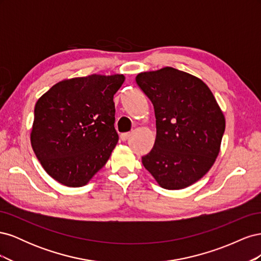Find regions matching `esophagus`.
<instances>
[{
  "mask_svg": "<svg viewBox=\"0 0 261 261\" xmlns=\"http://www.w3.org/2000/svg\"><path fill=\"white\" fill-rule=\"evenodd\" d=\"M129 136H130V133H123V134H121L120 138L122 141H126L129 138Z\"/></svg>",
  "mask_w": 261,
  "mask_h": 261,
  "instance_id": "esophagus-1",
  "label": "esophagus"
}]
</instances>
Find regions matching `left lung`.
I'll list each match as a JSON object with an SVG mask.
<instances>
[{
    "label": "left lung",
    "mask_w": 261,
    "mask_h": 261,
    "mask_svg": "<svg viewBox=\"0 0 261 261\" xmlns=\"http://www.w3.org/2000/svg\"><path fill=\"white\" fill-rule=\"evenodd\" d=\"M152 102L155 115L153 148L143 164L165 189H183L211 169L225 129L222 110L200 78L173 67L136 76Z\"/></svg>",
    "instance_id": "left-lung-1"
}]
</instances>
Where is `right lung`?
Masks as SVG:
<instances>
[{
	"label": "right lung",
	"instance_id": "1",
	"mask_svg": "<svg viewBox=\"0 0 261 261\" xmlns=\"http://www.w3.org/2000/svg\"><path fill=\"white\" fill-rule=\"evenodd\" d=\"M124 81L122 74L69 78L38 99L30 143L59 183L85 186L105 167L118 140L113 97Z\"/></svg>",
	"mask_w": 261,
	"mask_h": 261
}]
</instances>
